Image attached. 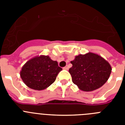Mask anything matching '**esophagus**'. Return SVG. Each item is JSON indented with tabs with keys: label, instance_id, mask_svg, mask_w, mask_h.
<instances>
[{
	"label": "esophagus",
	"instance_id": "1",
	"mask_svg": "<svg viewBox=\"0 0 125 125\" xmlns=\"http://www.w3.org/2000/svg\"><path fill=\"white\" fill-rule=\"evenodd\" d=\"M64 69H66V70H68V69H69V66H68V65H66L65 67H64L63 68Z\"/></svg>",
	"mask_w": 125,
	"mask_h": 125
}]
</instances>
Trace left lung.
I'll use <instances>...</instances> for the list:
<instances>
[{"mask_svg": "<svg viewBox=\"0 0 125 125\" xmlns=\"http://www.w3.org/2000/svg\"><path fill=\"white\" fill-rule=\"evenodd\" d=\"M69 69L74 84L84 91H92L101 88L108 81L111 67L100 56L89 52L76 56L71 61Z\"/></svg>", "mask_w": 125, "mask_h": 125, "instance_id": "1", "label": "left lung"}]
</instances>
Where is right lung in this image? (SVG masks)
Masks as SVG:
<instances>
[{
	"instance_id": "obj_1",
	"label": "right lung",
	"mask_w": 125,
	"mask_h": 125,
	"mask_svg": "<svg viewBox=\"0 0 125 125\" xmlns=\"http://www.w3.org/2000/svg\"><path fill=\"white\" fill-rule=\"evenodd\" d=\"M62 70L57 61L47 56H40L30 59L23 66L21 77L29 88L42 90L54 82Z\"/></svg>"
}]
</instances>
